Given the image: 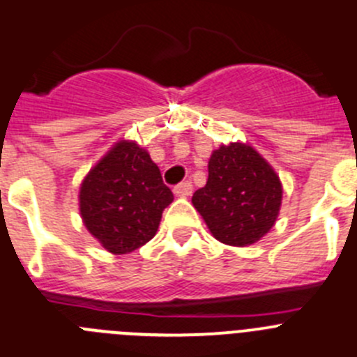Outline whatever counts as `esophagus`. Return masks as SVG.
<instances>
[{
  "label": "esophagus",
  "instance_id": "34e87169",
  "mask_svg": "<svg viewBox=\"0 0 357 357\" xmlns=\"http://www.w3.org/2000/svg\"><path fill=\"white\" fill-rule=\"evenodd\" d=\"M174 194L178 195V197H188V195L192 194V183L183 181V183H179V185H176Z\"/></svg>",
  "mask_w": 357,
  "mask_h": 357
}]
</instances>
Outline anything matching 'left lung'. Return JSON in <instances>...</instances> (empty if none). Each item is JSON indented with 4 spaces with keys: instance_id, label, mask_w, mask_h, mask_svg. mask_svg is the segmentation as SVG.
<instances>
[{
    "instance_id": "obj_1",
    "label": "left lung",
    "mask_w": 357,
    "mask_h": 357,
    "mask_svg": "<svg viewBox=\"0 0 357 357\" xmlns=\"http://www.w3.org/2000/svg\"><path fill=\"white\" fill-rule=\"evenodd\" d=\"M208 183L192 197L218 241L248 246L275 225L282 183L252 146L232 142L213 151Z\"/></svg>"
}]
</instances>
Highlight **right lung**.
I'll list each match as a JSON object with an SVG mask.
<instances>
[{
  "label": "right lung",
  "mask_w": 357,
  "mask_h": 357,
  "mask_svg": "<svg viewBox=\"0 0 357 357\" xmlns=\"http://www.w3.org/2000/svg\"><path fill=\"white\" fill-rule=\"evenodd\" d=\"M172 199L148 151L128 141L118 142L96 163L79 195L86 229L116 255L153 239Z\"/></svg>",
  "instance_id": "1"
}]
</instances>
